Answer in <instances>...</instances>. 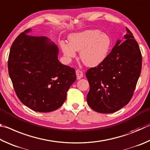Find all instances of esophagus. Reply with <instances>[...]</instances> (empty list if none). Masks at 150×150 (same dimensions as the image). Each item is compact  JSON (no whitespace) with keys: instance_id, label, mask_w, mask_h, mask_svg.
I'll return each instance as SVG.
<instances>
[{"instance_id":"34e87169","label":"esophagus","mask_w":150,"mask_h":150,"mask_svg":"<svg viewBox=\"0 0 150 150\" xmlns=\"http://www.w3.org/2000/svg\"><path fill=\"white\" fill-rule=\"evenodd\" d=\"M76 77H77V79L78 80H80L83 77V72L82 71H80V70H77L76 71Z\"/></svg>"}]
</instances>
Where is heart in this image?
<instances>
[{
	"label": "heart",
	"instance_id": "heart-1",
	"mask_svg": "<svg viewBox=\"0 0 150 150\" xmlns=\"http://www.w3.org/2000/svg\"><path fill=\"white\" fill-rule=\"evenodd\" d=\"M69 43L62 41L60 47L66 59L70 60L80 51V57L90 67L100 64L106 59L111 47V38L98 30H88L70 34Z\"/></svg>",
	"mask_w": 150,
	"mask_h": 150
}]
</instances>
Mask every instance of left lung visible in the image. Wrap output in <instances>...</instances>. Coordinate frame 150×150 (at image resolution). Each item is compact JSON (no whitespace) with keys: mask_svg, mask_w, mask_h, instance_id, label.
<instances>
[{"mask_svg":"<svg viewBox=\"0 0 150 150\" xmlns=\"http://www.w3.org/2000/svg\"><path fill=\"white\" fill-rule=\"evenodd\" d=\"M118 39L103 62L86 73L90 84L87 102L101 113H112L128 103L142 69V54L131 31Z\"/></svg>","mask_w":150,"mask_h":150,"instance_id":"obj_1","label":"left lung"}]
</instances>
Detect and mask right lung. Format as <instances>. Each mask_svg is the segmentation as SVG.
<instances>
[{
    "label": "right lung",
    "mask_w": 150,
    "mask_h": 150,
    "mask_svg": "<svg viewBox=\"0 0 150 150\" xmlns=\"http://www.w3.org/2000/svg\"><path fill=\"white\" fill-rule=\"evenodd\" d=\"M18 35L11 46L8 67L20 101L33 111L47 112L64 103L76 79L75 70L58 59L59 48L47 37Z\"/></svg>",
    "instance_id": "obj_1"
}]
</instances>
